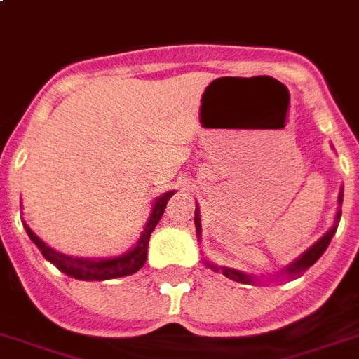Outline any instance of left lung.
<instances>
[{
    "label": "left lung",
    "instance_id": "obj_1",
    "mask_svg": "<svg viewBox=\"0 0 359 359\" xmlns=\"http://www.w3.org/2000/svg\"><path fill=\"white\" fill-rule=\"evenodd\" d=\"M341 202H344V191H339V197H338V204L341 205ZM339 217H341V211L338 210V213H336V224L332 227H330L329 231L325 233V235L322 236V238L318 240L316 244L313 245V248H309L307 251H305L304 255H302L298 260H294L291 264V266L285 267V276H291V278H294V276H300L302 273H305V271L309 269L311 266H313L314 262L318 260V258L322 257L323 253H325L327 245L330 244V240H332V236H334L336 233V227H338V222H339ZM195 227H197V235L201 236V215H198V210H195ZM208 264V262H205ZM208 266L211 267V269L218 271L217 267L211 266V264H208ZM222 274L224 276H227V278L235 280V282H240V283H255V278H251L249 274H244L240 273V271H235V269H227V267H222Z\"/></svg>",
    "mask_w": 359,
    "mask_h": 359
}]
</instances>
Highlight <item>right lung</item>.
<instances>
[{
    "label": "right lung",
    "instance_id": "right-lung-1",
    "mask_svg": "<svg viewBox=\"0 0 359 359\" xmlns=\"http://www.w3.org/2000/svg\"><path fill=\"white\" fill-rule=\"evenodd\" d=\"M171 195H173V191H168L155 201L154 210H151V215H149L148 218V224H146L144 231H142L141 238H139L135 248H133L128 255H124V257L111 258V260H86V258L67 257V255L57 253L54 249H50L43 240H39L32 231H30L29 227H27V233H29L30 240H32L34 244L41 249L43 257L48 262H52L54 266H57L59 269L63 271L65 274H68V276H74V278L79 280L119 278V276L137 273V271L144 266L146 255H148L149 236H151L155 226H157L162 213L166 210V204L171 198Z\"/></svg>",
    "mask_w": 359,
    "mask_h": 359
}]
</instances>
